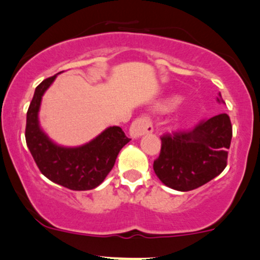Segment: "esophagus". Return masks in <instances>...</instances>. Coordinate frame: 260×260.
Instances as JSON below:
<instances>
[{
  "mask_svg": "<svg viewBox=\"0 0 260 260\" xmlns=\"http://www.w3.org/2000/svg\"><path fill=\"white\" fill-rule=\"evenodd\" d=\"M153 132V124L148 116H140L136 119L129 127V136L133 139Z\"/></svg>",
  "mask_w": 260,
  "mask_h": 260,
  "instance_id": "1",
  "label": "esophagus"
}]
</instances>
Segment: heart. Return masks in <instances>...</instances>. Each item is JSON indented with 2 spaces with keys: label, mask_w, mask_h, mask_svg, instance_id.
I'll return each mask as SVG.
<instances>
[{
  "label": "heart",
  "mask_w": 260,
  "mask_h": 260,
  "mask_svg": "<svg viewBox=\"0 0 260 260\" xmlns=\"http://www.w3.org/2000/svg\"><path fill=\"white\" fill-rule=\"evenodd\" d=\"M169 105H171V102H168V103H166L165 106H169Z\"/></svg>",
  "instance_id": "1"
}]
</instances>
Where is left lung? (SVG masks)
<instances>
[{"mask_svg":"<svg viewBox=\"0 0 260 260\" xmlns=\"http://www.w3.org/2000/svg\"><path fill=\"white\" fill-rule=\"evenodd\" d=\"M217 102L223 100L217 98ZM153 162L157 177L169 188L189 191L212 181L227 165L232 123L227 114L202 121L192 131L165 134Z\"/></svg>","mask_w":260,"mask_h":260,"instance_id":"obj_1","label":"left lung"}]
</instances>
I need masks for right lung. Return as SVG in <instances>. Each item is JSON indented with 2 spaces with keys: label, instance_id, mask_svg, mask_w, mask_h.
Returning a JSON list of instances; mask_svg holds the SVG:
<instances>
[{
  "label": "right lung",
  "instance_id": "1",
  "mask_svg": "<svg viewBox=\"0 0 260 260\" xmlns=\"http://www.w3.org/2000/svg\"><path fill=\"white\" fill-rule=\"evenodd\" d=\"M57 75L44 79L34 91L27 110V146L41 174L50 181L71 190H91L105 181L120 150L131 139L120 127L113 126L82 146H60L52 141L40 127L39 109L43 95Z\"/></svg>",
  "mask_w": 260,
  "mask_h": 260
}]
</instances>
